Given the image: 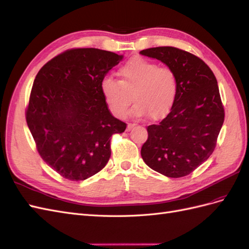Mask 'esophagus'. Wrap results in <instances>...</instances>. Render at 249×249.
<instances>
[{
    "label": "esophagus",
    "mask_w": 249,
    "mask_h": 249,
    "mask_svg": "<svg viewBox=\"0 0 249 249\" xmlns=\"http://www.w3.org/2000/svg\"><path fill=\"white\" fill-rule=\"evenodd\" d=\"M134 126H136V125H134V124H132V123H128V125H127V130H130V129H132L133 128V127Z\"/></svg>",
    "instance_id": "obj_1"
}]
</instances>
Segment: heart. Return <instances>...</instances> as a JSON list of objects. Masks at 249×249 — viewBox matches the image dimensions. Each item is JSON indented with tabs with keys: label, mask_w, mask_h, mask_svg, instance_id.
Masks as SVG:
<instances>
[{
	"label": "heart",
	"mask_w": 249,
	"mask_h": 249,
	"mask_svg": "<svg viewBox=\"0 0 249 249\" xmlns=\"http://www.w3.org/2000/svg\"><path fill=\"white\" fill-rule=\"evenodd\" d=\"M120 80L105 77L100 89L105 102L116 116L124 117L132 101V113L152 120L164 118L177 94V77L169 67L144 57H133L119 69Z\"/></svg>",
	"instance_id": "b5f03b06"
}]
</instances>
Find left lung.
<instances>
[{"mask_svg": "<svg viewBox=\"0 0 249 249\" xmlns=\"http://www.w3.org/2000/svg\"><path fill=\"white\" fill-rule=\"evenodd\" d=\"M140 53L166 63L177 77L171 110L159 124L147 127L141 155L148 167L162 175L187 176L215 150L224 122L217 79L202 59L181 49L156 47Z\"/></svg>", "mask_w": 249, "mask_h": 249, "instance_id": "obj_1", "label": "left lung"}]
</instances>
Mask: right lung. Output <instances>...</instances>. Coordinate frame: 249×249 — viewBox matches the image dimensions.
Segmentation results:
<instances>
[{
    "label": "right lung",
    "instance_id": "right-lung-1",
    "mask_svg": "<svg viewBox=\"0 0 249 249\" xmlns=\"http://www.w3.org/2000/svg\"><path fill=\"white\" fill-rule=\"evenodd\" d=\"M122 57L95 48L71 49L35 77L26 121L40 158L63 178L79 181L101 171L110 158V137L126 129L100 89Z\"/></svg>",
    "mask_w": 249,
    "mask_h": 249
}]
</instances>
